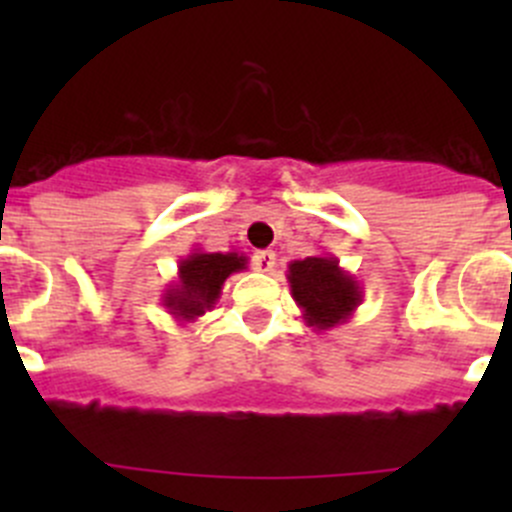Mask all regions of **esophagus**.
<instances>
[{"label": "esophagus", "mask_w": 512, "mask_h": 512, "mask_svg": "<svg viewBox=\"0 0 512 512\" xmlns=\"http://www.w3.org/2000/svg\"><path fill=\"white\" fill-rule=\"evenodd\" d=\"M252 265L257 272H272L277 267V255L272 250H262L252 255Z\"/></svg>", "instance_id": "esophagus-1"}]
</instances>
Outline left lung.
Instances as JSON below:
<instances>
[{
  "label": "left lung",
  "instance_id": "obj_1",
  "mask_svg": "<svg viewBox=\"0 0 512 512\" xmlns=\"http://www.w3.org/2000/svg\"><path fill=\"white\" fill-rule=\"evenodd\" d=\"M287 282L302 319L314 332H329L349 322L364 299L359 280L339 267L334 255H314L289 262Z\"/></svg>",
  "mask_w": 512,
  "mask_h": 512
}]
</instances>
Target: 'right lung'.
<instances>
[{"mask_svg": "<svg viewBox=\"0 0 512 512\" xmlns=\"http://www.w3.org/2000/svg\"><path fill=\"white\" fill-rule=\"evenodd\" d=\"M242 270H247V257L240 252H203L195 247L178 262V277L163 289L160 304L175 322H195L218 304L227 277Z\"/></svg>", "mask_w": 512, "mask_h": 512, "instance_id": "obj_1", "label": "right lung"}]
</instances>
